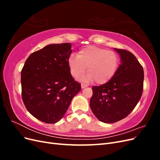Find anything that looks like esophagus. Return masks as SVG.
<instances>
[{"mask_svg": "<svg viewBox=\"0 0 160 160\" xmlns=\"http://www.w3.org/2000/svg\"><path fill=\"white\" fill-rule=\"evenodd\" d=\"M88 86V85H87L85 83H81V88L83 89V88H87V87Z\"/></svg>", "mask_w": 160, "mask_h": 160, "instance_id": "obj_1", "label": "esophagus"}]
</instances>
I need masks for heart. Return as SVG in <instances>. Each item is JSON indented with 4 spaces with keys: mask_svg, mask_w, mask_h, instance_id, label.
Wrapping results in <instances>:
<instances>
[{
    "mask_svg": "<svg viewBox=\"0 0 160 160\" xmlns=\"http://www.w3.org/2000/svg\"><path fill=\"white\" fill-rule=\"evenodd\" d=\"M68 65L71 75L77 79L84 74L85 79L94 80L97 84L108 83L113 78L119 65V57L113 51L96 46H88L81 49L77 57L71 56Z\"/></svg>",
    "mask_w": 160,
    "mask_h": 160,
    "instance_id": "obj_1",
    "label": "heart"
}]
</instances>
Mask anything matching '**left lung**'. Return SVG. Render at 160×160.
Wrapping results in <instances>:
<instances>
[{"instance_id": "8db88e82", "label": "left lung", "mask_w": 160, "mask_h": 160, "mask_svg": "<svg viewBox=\"0 0 160 160\" xmlns=\"http://www.w3.org/2000/svg\"><path fill=\"white\" fill-rule=\"evenodd\" d=\"M121 57L116 73L108 83L92 87L90 108L95 117L106 123L122 120L132 112L141 98L144 72L132 52L115 49Z\"/></svg>"}]
</instances>
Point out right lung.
Instances as JSON below:
<instances>
[{"mask_svg": "<svg viewBox=\"0 0 160 160\" xmlns=\"http://www.w3.org/2000/svg\"><path fill=\"white\" fill-rule=\"evenodd\" d=\"M69 42L47 45L27 58L21 71L22 99L32 116L47 123L61 120L81 89L68 61Z\"/></svg>", "mask_w": 160, "mask_h": 160, "instance_id": "add662e5", "label": "right lung"}]
</instances>
